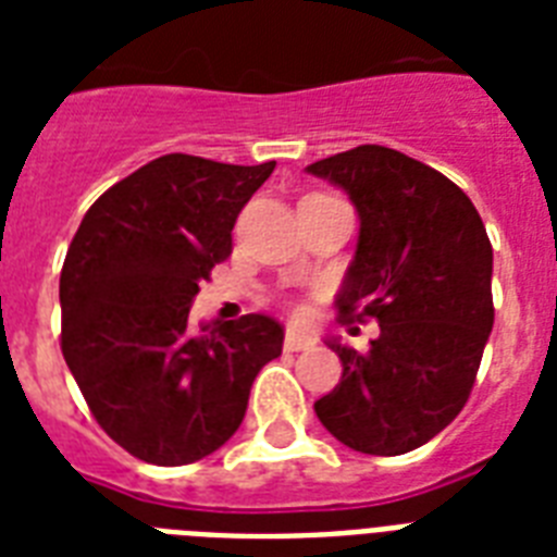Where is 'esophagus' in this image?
<instances>
[{
    "mask_svg": "<svg viewBox=\"0 0 557 557\" xmlns=\"http://www.w3.org/2000/svg\"><path fill=\"white\" fill-rule=\"evenodd\" d=\"M283 347H286L288 352H300V349H312V347H314V338H312V335H304V332L288 330V332H286V341H283Z\"/></svg>",
    "mask_w": 557,
    "mask_h": 557,
    "instance_id": "1",
    "label": "esophagus"
}]
</instances>
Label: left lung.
<instances>
[{
  "label": "left lung",
  "instance_id": "obj_1",
  "mask_svg": "<svg viewBox=\"0 0 557 557\" xmlns=\"http://www.w3.org/2000/svg\"><path fill=\"white\" fill-rule=\"evenodd\" d=\"M306 173L341 187L361 219L341 318L379 321L367 352L326 341L344 372L314 413L347 448L398 457L471 396L494 326L492 243L466 193L405 152L361 144Z\"/></svg>",
  "mask_w": 557,
  "mask_h": 557
}]
</instances>
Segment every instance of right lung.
I'll return each instance as SVG.
<instances>
[{
	"instance_id": "1",
	"label": "right lung",
	"mask_w": 557,
	"mask_h": 557,
	"mask_svg": "<svg viewBox=\"0 0 557 557\" xmlns=\"http://www.w3.org/2000/svg\"><path fill=\"white\" fill-rule=\"evenodd\" d=\"M271 170L170 152L109 187L69 245L65 364L100 428L144 462L187 466L222 448L257 372L283 352V326L265 314L187 323Z\"/></svg>"
}]
</instances>
